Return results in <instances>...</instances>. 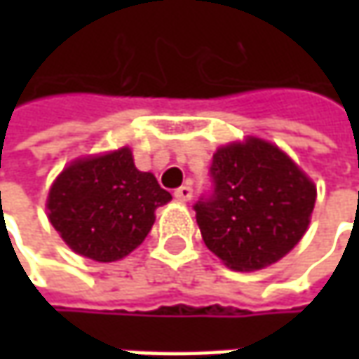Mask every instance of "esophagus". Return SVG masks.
Masks as SVG:
<instances>
[{
	"mask_svg": "<svg viewBox=\"0 0 359 359\" xmlns=\"http://www.w3.org/2000/svg\"><path fill=\"white\" fill-rule=\"evenodd\" d=\"M173 198L180 201V203H186V201L191 200V187L189 186H182L180 189H175Z\"/></svg>",
	"mask_w": 359,
	"mask_h": 359,
	"instance_id": "1",
	"label": "esophagus"
}]
</instances>
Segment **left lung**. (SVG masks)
I'll list each match as a JSON object with an SVG mask.
<instances>
[{"label": "left lung", "mask_w": 359, "mask_h": 359, "mask_svg": "<svg viewBox=\"0 0 359 359\" xmlns=\"http://www.w3.org/2000/svg\"><path fill=\"white\" fill-rule=\"evenodd\" d=\"M214 196L196 203L203 243L224 266L255 271L296 248L311 222L318 189L282 147L248 135L217 147Z\"/></svg>", "instance_id": "1"}]
</instances>
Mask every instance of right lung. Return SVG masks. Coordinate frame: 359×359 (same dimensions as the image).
Instances as JSON below:
<instances>
[{
	"label": "right lung",
	"mask_w": 359,
	"mask_h": 359,
	"mask_svg": "<svg viewBox=\"0 0 359 359\" xmlns=\"http://www.w3.org/2000/svg\"><path fill=\"white\" fill-rule=\"evenodd\" d=\"M172 200L151 172H140L131 147L74 159L49 187V224L65 245L93 262H118L142 245L156 210Z\"/></svg>",
	"instance_id": "right-lung-1"
}]
</instances>
